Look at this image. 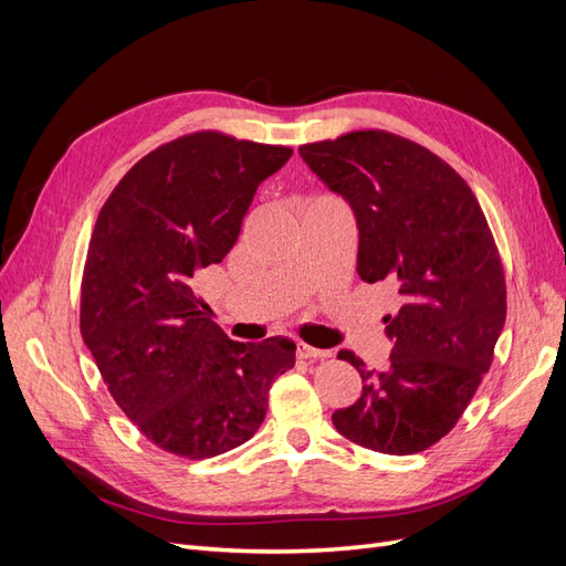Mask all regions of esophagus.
Listing matches in <instances>:
<instances>
[{"instance_id":"obj_1","label":"esophagus","mask_w":566,"mask_h":566,"mask_svg":"<svg viewBox=\"0 0 566 566\" xmlns=\"http://www.w3.org/2000/svg\"><path fill=\"white\" fill-rule=\"evenodd\" d=\"M331 352L328 349H316L312 345H306V342H300L297 345V358H310V361H316V358H328Z\"/></svg>"}]
</instances>
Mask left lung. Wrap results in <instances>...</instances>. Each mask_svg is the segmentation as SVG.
<instances>
[{
  "label": "left lung",
  "instance_id": "8db88e82",
  "mask_svg": "<svg viewBox=\"0 0 566 566\" xmlns=\"http://www.w3.org/2000/svg\"><path fill=\"white\" fill-rule=\"evenodd\" d=\"M300 156L352 205L358 276L399 293V312L382 318L387 370L337 354L364 391L335 410V430L378 453H420L465 413L503 331L505 273L489 221L449 163L399 134L347 132L302 144Z\"/></svg>",
  "mask_w": 566,
  "mask_h": 566
}]
</instances>
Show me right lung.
<instances>
[{
    "label": "right lung",
    "instance_id": "obj_1",
    "mask_svg": "<svg viewBox=\"0 0 566 566\" xmlns=\"http://www.w3.org/2000/svg\"><path fill=\"white\" fill-rule=\"evenodd\" d=\"M290 156L214 129L184 134L136 163L98 212L80 333L115 403L167 453L241 447L273 380L295 366V342H233L193 293L196 273L233 248L256 186Z\"/></svg>",
    "mask_w": 566,
    "mask_h": 566
}]
</instances>
